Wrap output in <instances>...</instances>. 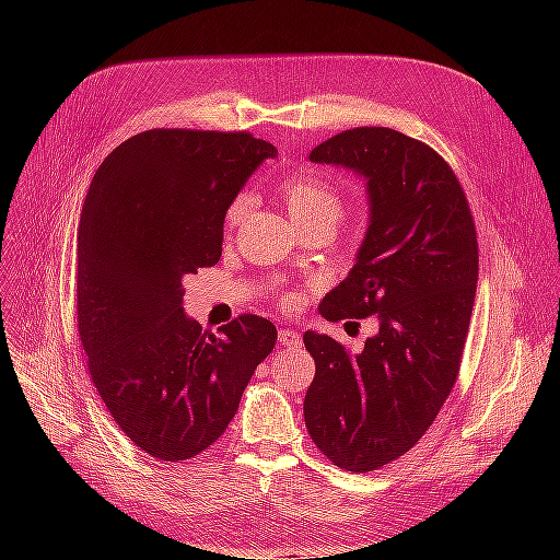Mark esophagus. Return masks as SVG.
Masks as SVG:
<instances>
[{"label":"esophagus","instance_id":"obj_1","mask_svg":"<svg viewBox=\"0 0 560 560\" xmlns=\"http://www.w3.org/2000/svg\"><path fill=\"white\" fill-rule=\"evenodd\" d=\"M278 341H280V346H287V348H301V334L299 331H294V329H280L278 331Z\"/></svg>","mask_w":560,"mask_h":560}]
</instances>
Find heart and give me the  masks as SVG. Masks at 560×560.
<instances>
[{
  "instance_id": "1",
  "label": "heart",
  "mask_w": 560,
  "mask_h": 560,
  "mask_svg": "<svg viewBox=\"0 0 560 560\" xmlns=\"http://www.w3.org/2000/svg\"><path fill=\"white\" fill-rule=\"evenodd\" d=\"M278 196L282 198L284 208L290 210L296 226H306L313 222L336 224L343 212L341 194L334 184L315 175H290L278 184ZM249 210V198L245 194L235 196L224 214V229L231 233L238 226L241 219ZM287 306H292L294 299H284Z\"/></svg>"
}]
</instances>
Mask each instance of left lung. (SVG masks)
Listing matches in <instances>:
<instances>
[{
	"mask_svg": "<svg viewBox=\"0 0 560 560\" xmlns=\"http://www.w3.org/2000/svg\"><path fill=\"white\" fill-rule=\"evenodd\" d=\"M311 161L364 175L371 208L358 261L319 313L376 315L378 334L358 354L327 334H303L315 360L303 418L336 467L374 471L420 442L455 385L477 294V229L451 165L409 135L343 130Z\"/></svg>",
	"mask_w": 560,
	"mask_h": 560,
	"instance_id": "8db88e82",
	"label": "left lung"
}]
</instances>
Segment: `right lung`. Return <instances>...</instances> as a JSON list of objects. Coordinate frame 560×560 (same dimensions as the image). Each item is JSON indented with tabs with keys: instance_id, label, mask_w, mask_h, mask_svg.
Here are the masks:
<instances>
[{
	"instance_id": "add662e5",
	"label": "right lung",
	"mask_w": 560,
	"mask_h": 560,
	"mask_svg": "<svg viewBox=\"0 0 560 560\" xmlns=\"http://www.w3.org/2000/svg\"><path fill=\"white\" fill-rule=\"evenodd\" d=\"M273 156L247 130H144L100 163L83 200L79 338L114 422L156 460L212 446L278 341L266 317L212 334L182 308L184 278L222 257L226 208Z\"/></svg>"
}]
</instances>
